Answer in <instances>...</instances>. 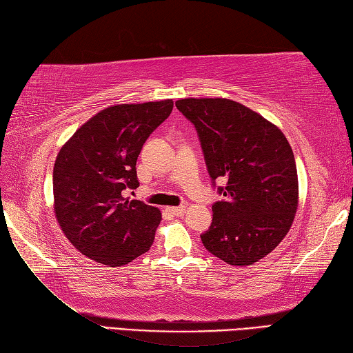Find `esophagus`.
Masks as SVG:
<instances>
[{
  "label": "esophagus",
  "mask_w": 353,
  "mask_h": 353,
  "mask_svg": "<svg viewBox=\"0 0 353 353\" xmlns=\"http://www.w3.org/2000/svg\"><path fill=\"white\" fill-rule=\"evenodd\" d=\"M168 212L172 215H183L185 214V206H174V208H168Z\"/></svg>",
  "instance_id": "esophagus-1"
}]
</instances>
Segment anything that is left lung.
Wrapping results in <instances>:
<instances>
[{"mask_svg": "<svg viewBox=\"0 0 353 353\" xmlns=\"http://www.w3.org/2000/svg\"><path fill=\"white\" fill-rule=\"evenodd\" d=\"M176 108L196 127L212 185L226 181L201 243L230 265H250L282 241L297 211L288 141L274 124L228 99H183Z\"/></svg>", "mask_w": 353, "mask_h": 353, "instance_id": "obj_1", "label": "left lung"}]
</instances>
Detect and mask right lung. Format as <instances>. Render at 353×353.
<instances>
[{
  "mask_svg": "<svg viewBox=\"0 0 353 353\" xmlns=\"http://www.w3.org/2000/svg\"><path fill=\"white\" fill-rule=\"evenodd\" d=\"M171 110L172 100L110 106L59 152L52 170L56 219L88 258L121 267L152 247L161 211L125 196L139 186L142 145Z\"/></svg>",
  "mask_w": 353,
  "mask_h": 353,
  "instance_id": "obj_1",
  "label": "right lung"
}]
</instances>
